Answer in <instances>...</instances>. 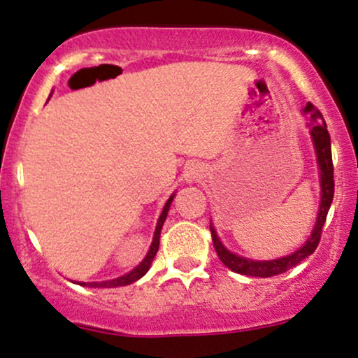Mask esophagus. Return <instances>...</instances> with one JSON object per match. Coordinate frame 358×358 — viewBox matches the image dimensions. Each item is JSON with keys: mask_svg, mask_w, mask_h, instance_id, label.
<instances>
[{"mask_svg": "<svg viewBox=\"0 0 358 358\" xmlns=\"http://www.w3.org/2000/svg\"><path fill=\"white\" fill-rule=\"evenodd\" d=\"M203 167H201V164L198 162H191L187 164L186 169H184V179H186V182H196V180H199L203 178Z\"/></svg>", "mask_w": 358, "mask_h": 358, "instance_id": "esophagus-1", "label": "esophagus"}]
</instances>
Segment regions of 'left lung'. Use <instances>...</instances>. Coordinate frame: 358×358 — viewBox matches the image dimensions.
Returning a JSON list of instances; mask_svg holds the SVG:
<instances>
[{
    "label": "left lung",
    "mask_w": 358,
    "mask_h": 358,
    "mask_svg": "<svg viewBox=\"0 0 358 358\" xmlns=\"http://www.w3.org/2000/svg\"><path fill=\"white\" fill-rule=\"evenodd\" d=\"M304 113L309 115V135H311L313 147H315L316 154V164L320 169V210L318 216H316L315 228H313L311 235L308 236V240L304 242L296 252L289 254L286 257H279V259L272 260H254L247 259V257L236 255L233 252L228 250L227 247L222 243L220 236L216 235L215 227L210 223L211 230V238L213 245H215V250L218 254L220 260L227 266L230 271L236 272V274L242 275H252V277H272L279 275L282 272L289 271L291 267L298 266L299 262H303L306 257H309L318 247L321 231H323V224L327 222L328 210L331 206L333 201V192H335V180H333V162H331V140L330 134L327 130V123H324L323 115L313 106L311 103H308L304 106Z\"/></svg>",
    "instance_id": "8db88e82"
}]
</instances>
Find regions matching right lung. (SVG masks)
I'll return each mask as SVG.
<instances>
[{
    "mask_svg": "<svg viewBox=\"0 0 358 358\" xmlns=\"http://www.w3.org/2000/svg\"><path fill=\"white\" fill-rule=\"evenodd\" d=\"M176 194H172L171 198L167 199L166 206H164L162 213H160L159 216V222H157V227H155V233H154V238H152V243H150V248H148L145 259L142 260V262L136 266L134 271H130L128 274L122 275V277H116V279H110V280H101V282H76L79 284V286H84V287H120V286H128V284L135 282V280H138L140 277H143L147 274V271L152 266V260H154L155 254H157L159 250V243H160V230H162L164 227V222H166L167 218V213H169V208H171L172 204V199H174Z\"/></svg>",
    "mask_w": 358,
    "mask_h": 358,
    "instance_id": "1",
    "label": "right lung"
}]
</instances>
